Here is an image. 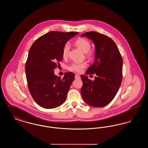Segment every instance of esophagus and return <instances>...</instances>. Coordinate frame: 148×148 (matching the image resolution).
Listing matches in <instances>:
<instances>
[{
    "label": "esophagus",
    "instance_id": "34e87169",
    "mask_svg": "<svg viewBox=\"0 0 148 148\" xmlns=\"http://www.w3.org/2000/svg\"><path fill=\"white\" fill-rule=\"evenodd\" d=\"M75 79H79V78H80V75H79V74H75Z\"/></svg>",
    "mask_w": 148,
    "mask_h": 148
}]
</instances>
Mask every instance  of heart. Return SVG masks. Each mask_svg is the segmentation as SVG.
Returning <instances> with one entry per match:
<instances>
[{
	"mask_svg": "<svg viewBox=\"0 0 148 148\" xmlns=\"http://www.w3.org/2000/svg\"><path fill=\"white\" fill-rule=\"evenodd\" d=\"M75 44L80 49L82 50L84 53H85L86 56L88 58H91L92 56V52L89 51L91 48V44L87 39L85 38H79L75 42ZM69 49V44L66 42L64 44L62 50V56L64 59L68 56ZM86 63L85 62L73 63L68 66V69L71 71L81 73L86 67Z\"/></svg>",
	"mask_w": 148,
	"mask_h": 148,
	"instance_id": "heart-1",
	"label": "heart"
}]
</instances>
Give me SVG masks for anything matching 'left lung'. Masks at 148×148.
<instances>
[{
  "label": "left lung",
  "mask_w": 148,
  "mask_h": 148,
  "mask_svg": "<svg viewBox=\"0 0 148 148\" xmlns=\"http://www.w3.org/2000/svg\"><path fill=\"white\" fill-rule=\"evenodd\" d=\"M81 36L92 40L95 47V60L86 71L96 74L92 81L81 75V94L85 102L93 107H103L113 100L119 89L123 78V59L116 44L106 35L96 32H86Z\"/></svg>",
  "instance_id": "left-lung-1"
}]
</instances>
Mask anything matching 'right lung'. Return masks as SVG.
<instances>
[{"label":"right lung","instance_id":"obj_1","mask_svg":"<svg viewBox=\"0 0 148 148\" xmlns=\"http://www.w3.org/2000/svg\"><path fill=\"white\" fill-rule=\"evenodd\" d=\"M78 33L51 31L38 38L29 49L25 65L29 90L43 108H56L65 101L75 75L65 73L62 79L54 70L63 60L64 44Z\"/></svg>","mask_w":148,"mask_h":148}]
</instances>
